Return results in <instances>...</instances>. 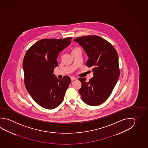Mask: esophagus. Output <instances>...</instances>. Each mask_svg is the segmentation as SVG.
Segmentation results:
<instances>
[{"label": "esophagus", "mask_w": 148, "mask_h": 148, "mask_svg": "<svg viewBox=\"0 0 148 148\" xmlns=\"http://www.w3.org/2000/svg\"><path fill=\"white\" fill-rule=\"evenodd\" d=\"M76 79H77V78L75 77H71V81L76 80Z\"/></svg>", "instance_id": "1"}]
</instances>
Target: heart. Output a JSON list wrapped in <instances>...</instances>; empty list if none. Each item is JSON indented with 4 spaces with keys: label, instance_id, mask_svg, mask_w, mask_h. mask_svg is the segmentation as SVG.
<instances>
[{
    "label": "heart",
    "instance_id": "obj_1",
    "mask_svg": "<svg viewBox=\"0 0 148 148\" xmlns=\"http://www.w3.org/2000/svg\"><path fill=\"white\" fill-rule=\"evenodd\" d=\"M74 49V50H76V49ZM74 50H73V51H74Z\"/></svg>",
    "mask_w": 148,
    "mask_h": 148
}]
</instances>
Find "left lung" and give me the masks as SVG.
<instances>
[{
  "mask_svg": "<svg viewBox=\"0 0 148 148\" xmlns=\"http://www.w3.org/2000/svg\"><path fill=\"white\" fill-rule=\"evenodd\" d=\"M83 48L89 59L88 67H93V77L79 80L82 86L79 92L84 102L90 106H97L110 97L119 77L118 56L110 43L97 35L77 38L73 40Z\"/></svg>",
  "mask_w": 148,
  "mask_h": 148,
  "instance_id": "1",
  "label": "left lung"
}]
</instances>
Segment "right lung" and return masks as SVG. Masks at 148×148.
I'll return each instance as SVG.
<instances>
[{
	"mask_svg": "<svg viewBox=\"0 0 148 148\" xmlns=\"http://www.w3.org/2000/svg\"><path fill=\"white\" fill-rule=\"evenodd\" d=\"M71 38L42 39L27 51L23 61L24 84L33 99L42 108L51 110L63 101L71 82L69 76L61 80L53 74L57 59L71 42Z\"/></svg>",
	"mask_w": 148,
	"mask_h": 148,
	"instance_id": "add662e5",
	"label": "right lung"
}]
</instances>
